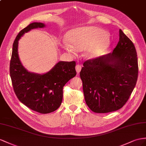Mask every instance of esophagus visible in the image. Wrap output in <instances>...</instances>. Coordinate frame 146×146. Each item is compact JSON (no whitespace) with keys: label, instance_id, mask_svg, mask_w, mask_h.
Wrapping results in <instances>:
<instances>
[{"label":"esophagus","instance_id":"esophagus-1","mask_svg":"<svg viewBox=\"0 0 146 146\" xmlns=\"http://www.w3.org/2000/svg\"><path fill=\"white\" fill-rule=\"evenodd\" d=\"M81 70V65H77L76 66V70L77 73H79L80 72V71Z\"/></svg>","mask_w":146,"mask_h":146}]
</instances>
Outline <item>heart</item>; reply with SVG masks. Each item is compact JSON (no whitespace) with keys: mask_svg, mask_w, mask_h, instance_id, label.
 I'll return each instance as SVG.
<instances>
[{"mask_svg":"<svg viewBox=\"0 0 146 146\" xmlns=\"http://www.w3.org/2000/svg\"><path fill=\"white\" fill-rule=\"evenodd\" d=\"M63 47L69 53L83 50L87 60L96 59L102 56L109 48V37L102 29L94 27H83L73 29L66 34Z\"/></svg>","mask_w":146,"mask_h":146,"instance_id":"1","label":"heart"}]
</instances>
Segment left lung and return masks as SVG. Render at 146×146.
I'll list each match as a JSON object with an SVG mask.
<instances>
[{
  "label": "left lung",
  "instance_id": "left-lung-1",
  "mask_svg": "<svg viewBox=\"0 0 146 146\" xmlns=\"http://www.w3.org/2000/svg\"><path fill=\"white\" fill-rule=\"evenodd\" d=\"M112 53L89 60L80 72L86 103L96 113L116 111L128 101L138 75L137 53L132 41L119 29Z\"/></svg>",
  "mask_w": 146,
  "mask_h": 146
}]
</instances>
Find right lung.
<instances>
[{
	"instance_id": "add662e5",
	"label": "right lung",
	"mask_w": 146,
	"mask_h": 146,
	"mask_svg": "<svg viewBox=\"0 0 146 146\" xmlns=\"http://www.w3.org/2000/svg\"><path fill=\"white\" fill-rule=\"evenodd\" d=\"M46 27L35 22L18 33L13 44L10 74L14 92L20 101L29 109L40 113H48L60 106L63 88L76 76V62L60 61L49 72L44 74L29 72L22 65L18 56V40L33 29Z\"/></svg>"
}]
</instances>
